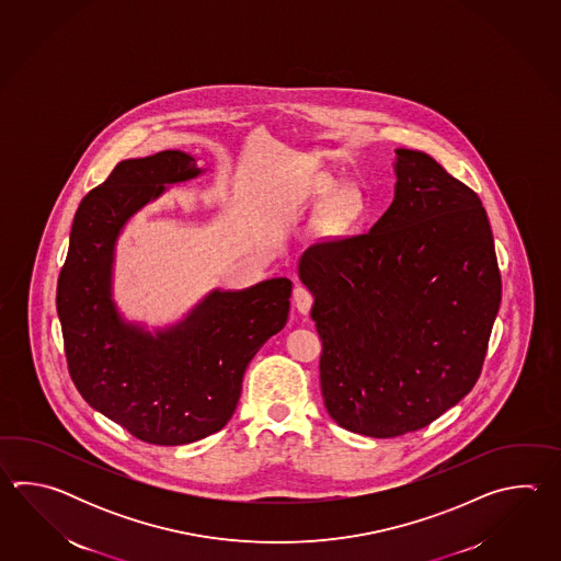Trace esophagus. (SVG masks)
<instances>
[{
    "label": "esophagus",
    "mask_w": 561,
    "mask_h": 561,
    "mask_svg": "<svg viewBox=\"0 0 561 561\" xmlns=\"http://www.w3.org/2000/svg\"><path fill=\"white\" fill-rule=\"evenodd\" d=\"M293 297H295V305H297L298 312L307 314L310 307H312V293H310L309 288H307V286H297Z\"/></svg>",
    "instance_id": "esophagus-1"
}]
</instances>
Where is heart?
<instances>
[{
    "label": "heart",
    "mask_w": 561,
    "mask_h": 561,
    "mask_svg": "<svg viewBox=\"0 0 561 561\" xmlns=\"http://www.w3.org/2000/svg\"><path fill=\"white\" fill-rule=\"evenodd\" d=\"M334 196H336V201L331 206V222H333V228H345L360 213V196H358L357 191H345L339 194V186L333 184V186L327 188L321 198L322 201H331Z\"/></svg>",
    "instance_id": "b5f03b06"
}]
</instances>
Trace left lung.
Here are the masks:
<instances>
[{"label": "left lung", "instance_id": "obj_1", "mask_svg": "<svg viewBox=\"0 0 561 561\" xmlns=\"http://www.w3.org/2000/svg\"><path fill=\"white\" fill-rule=\"evenodd\" d=\"M393 204L367 234L312 244L321 391L346 431L423 430L476 385L501 302L488 213L430 154L399 148Z\"/></svg>", "mask_w": 561, "mask_h": 561}]
</instances>
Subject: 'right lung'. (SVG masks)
<instances>
[{
  "instance_id": "right-lung-1",
  "label": "right lung",
  "mask_w": 561,
  "mask_h": 561,
  "mask_svg": "<svg viewBox=\"0 0 561 561\" xmlns=\"http://www.w3.org/2000/svg\"><path fill=\"white\" fill-rule=\"evenodd\" d=\"M201 172L180 150L119 162L78 206L58 278L56 307L76 389L152 445H186L222 430L251 358L288 319V278L213 290L184 321L156 334L119 317L112 271L122 228L167 184Z\"/></svg>"
}]
</instances>
